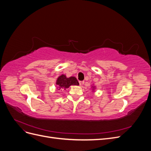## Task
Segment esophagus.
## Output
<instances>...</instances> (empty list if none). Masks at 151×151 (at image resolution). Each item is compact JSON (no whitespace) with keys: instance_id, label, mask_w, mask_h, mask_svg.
<instances>
[{"instance_id":"esophagus-1","label":"esophagus","mask_w":151,"mask_h":151,"mask_svg":"<svg viewBox=\"0 0 151 151\" xmlns=\"http://www.w3.org/2000/svg\"><path fill=\"white\" fill-rule=\"evenodd\" d=\"M84 84V81H79V85L82 86Z\"/></svg>"}]
</instances>
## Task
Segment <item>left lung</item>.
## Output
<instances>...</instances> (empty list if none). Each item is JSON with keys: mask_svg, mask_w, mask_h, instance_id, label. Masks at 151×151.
<instances>
[{"mask_svg": "<svg viewBox=\"0 0 151 151\" xmlns=\"http://www.w3.org/2000/svg\"><path fill=\"white\" fill-rule=\"evenodd\" d=\"M93 87V89H92V91H94V89H95V88H96V87L95 86H92Z\"/></svg>", "mask_w": 151, "mask_h": 151, "instance_id": "left-lung-1", "label": "left lung"}]
</instances>
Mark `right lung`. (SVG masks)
I'll return each instance as SVG.
<instances>
[{"mask_svg": "<svg viewBox=\"0 0 151 151\" xmlns=\"http://www.w3.org/2000/svg\"><path fill=\"white\" fill-rule=\"evenodd\" d=\"M56 84L57 86V89L59 91H62V89H66L67 88H68L72 85L78 86L79 84L76 77H67L65 75L62 74L57 78Z\"/></svg>", "mask_w": 151, "mask_h": 151, "instance_id": "add662e5", "label": "right lung"}]
</instances>
